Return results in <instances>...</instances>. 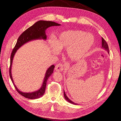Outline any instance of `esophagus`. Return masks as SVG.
Returning a JSON list of instances; mask_svg holds the SVG:
<instances>
[{
    "label": "esophagus",
    "instance_id": "esophagus-1",
    "mask_svg": "<svg viewBox=\"0 0 121 121\" xmlns=\"http://www.w3.org/2000/svg\"><path fill=\"white\" fill-rule=\"evenodd\" d=\"M64 65L61 64H59L56 66L55 69L58 72H62L64 70Z\"/></svg>",
    "mask_w": 121,
    "mask_h": 121
}]
</instances>
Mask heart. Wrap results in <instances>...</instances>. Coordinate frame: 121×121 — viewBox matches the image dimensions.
Instances as JSON below:
<instances>
[{
	"instance_id": "obj_1",
	"label": "heart",
	"mask_w": 121,
	"mask_h": 121,
	"mask_svg": "<svg viewBox=\"0 0 121 121\" xmlns=\"http://www.w3.org/2000/svg\"><path fill=\"white\" fill-rule=\"evenodd\" d=\"M95 38L91 34L83 30H68L62 32L55 41L50 44L53 52L57 53L58 49H67L69 56L73 60L81 58L92 48Z\"/></svg>"
}]
</instances>
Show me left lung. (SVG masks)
Returning a JSON list of instances; mask_svg holds the SVG:
<instances>
[{
	"instance_id": "left-lung-1",
	"label": "left lung",
	"mask_w": 121,
	"mask_h": 121,
	"mask_svg": "<svg viewBox=\"0 0 121 121\" xmlns=\"http://www.w3.org/2000/svg\"><path fill=\"white\" fill-rule=\"evenodd\" d=\"M102 39V48L103 49H104L105 50H106L107 51V52L109 54V47H108V44L107 43H106V42L105 41V40L103 39L102 37L101 38ZM64 97L65 98V99L67 101H68L69 102H70L71 103H72V104H75V105H78V104H77V103H74L73 101H72V100H71L69 99L67 96H66V95L65 94V92L64 90Z\"/></svg>"
}]
</instances>
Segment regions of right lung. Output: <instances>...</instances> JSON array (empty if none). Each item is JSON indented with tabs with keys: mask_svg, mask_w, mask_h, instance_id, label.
<instances>
[{
	"mask_svg": "<svg viewBox=\"0 0 121 121\" xmlns=\"http://www.w3.org/2000/svg\"><path fill=\"white\" fill-rule=\"evenodd\" d=\"M60 25L61 24H60L51 21H39L37 22L33 25L25 30L19 36L18 40H17V43L12 50L10 56V64L9 71L10 78L17 91L21 95L26 98L30 99H36L42 97L43 95L45 92L47 81L49 77L51 76V75L53 73L55 65H52L47 69L45 74V77L44 78L43 84L39 90L32 92H23L21 91L17 88L12 78L11 74V66L14 56L17 50L25 43L33 40H36L38 39H43L46 40L47 36L46 35L45 30L51 26Z\"/></svg>",
	"mask_w": 121,
	"mask_h": 121,
	"instance_id": "1",
	"label": "right lung"
}]
</instances>
